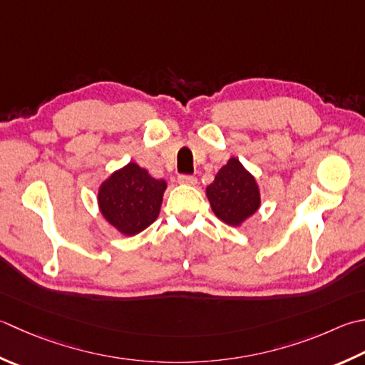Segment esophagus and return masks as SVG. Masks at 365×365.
Listing matches in <instances>:
<instances>
[{
    "mask_svg": "<svg viewBox=\"0 0 365 365\" xmlns=\"http://www.w3.org/2000/svg\"><path fill=\"white\" fill-rule=\"evenodd\" d=\"M178 182H180L182 185H195L196 177L188 175V174H180V175H178Z\"/></svg>",
    "mask_w": 365,
    "mask_h": 365,
    "instance_id": "34e87169",
    "label": "esophagus"
}]
</instances>
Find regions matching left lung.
I'll return each instance as SVG.
<instances>
[{
    "label": "left lung",
    "mask_w": 365,
    "mask_h": 365,
    "mask_svg": "<svg viewBox=\"0 0 365 365\" xmlns=\"http://www.w3.org/2000/svg\"><path fill=\"white\" fill-rule=\"evenodd\" d=\"M207 197L215 215L231 226L252 217L261 204L255 177L235 158L218 170L215 180L207 187Z\"/></svg>",
    "instance_id": "obj_1"
}]
</instances>
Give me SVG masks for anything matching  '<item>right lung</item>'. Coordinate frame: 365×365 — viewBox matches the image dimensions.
Segmentation results:
<instances>
[{
  "instance_id": "1",
  "label": "right lung",
  "mask_w": 365,
  "mask_h": 365,
  "mask_svg": "<svg viewBox=\"0 0 365 365\" xmlns=\"http://www.w3.org/2000/svg\"><path fill=\"white\" fill-rule=\"evenodd\" d=\"M164 190L166 182L156 180L145 169L130 163L101 185L99 209L121 234L134 235L158 218Z\"/></svg>"
}]
</instances>
